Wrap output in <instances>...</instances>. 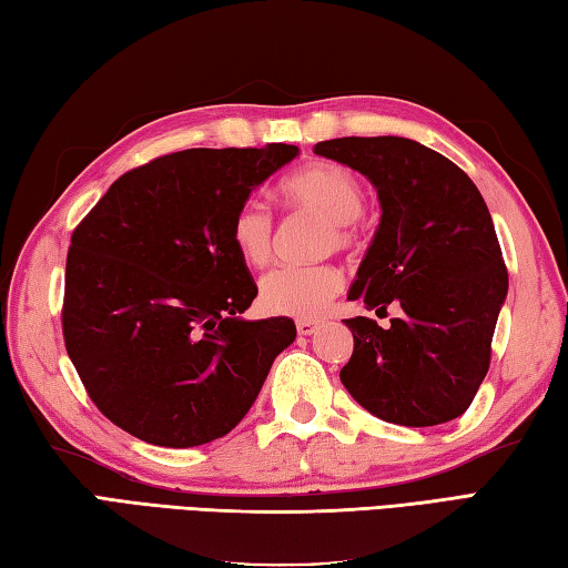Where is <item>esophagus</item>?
Here are the masks:
<instances>
[{"label": "esophagus", "instance_id": "1", "mask_svg": "<svg viewBox=\"0 0 568 568\" xmlns=\"http://www.w3.org/2000/svg\"><path fill=\"white\" fill-rule=\"evenodd\" d=\"M316 328H318V321L316 318H296L298 336H312Z\"/></svg>", "mask_w": 568, "mask_h": 568}]
</instances>
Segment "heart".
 <instances>
[{
	"mask_svg": "<svg viewBox=\"0 0 568 568\" xmlns=\"http://www.w3.org/2000/svg\"><path fill=\"white\" fill-rule=\"evenodd\" d=\"M280 197L292 212H308L328 222L324 247L351 250L358 242V217L366 207L361 178L338 163H312L282 180ZM230 240L240 260L264 266L274 254V220L260 200L247 197L234 210ZM346 280L336 264H284L260 280V304L276 316H318Z\"/></svg>",
	"mask_w": 568,
	"mask_h": 568,
	"instance_id": "1",
	"label": "heart"
}]
</instances>
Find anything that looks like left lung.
I'll return each instance as SVG.
<instances>
[{
	"mask_svg": "<svg viewBox=\"0 0 568 568\" xmlns=\"http://www.w3.org/2000/svg\"><path fill=\"white\" fill-rule=\"evenodd\" d=\"M314 151L366 175L383 217L348 298L400 308L388 328L346 318L341 383L385 423L427 427L463 415L491 361L509 276L489 210L465 170L410 138H334Z\"/></svg>",
	"mask_w": 568,
	"mask_h": 568,
	"instance_id": "1",
	"label": "left lung"
}]
</instances>
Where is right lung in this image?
Segmentation results:
<instances>
[{"label": "right lung", "instance_id": "obj_1", "mask_svg": "<svg viewBox=\"0 0 568 568\" xmlns=\"http://www.w3.org/2000/svg\"><path fill=\"white\" fill-rule=\"evenodd\" d=\"M296 145L190 148L128 170L71 234L61 328L113 425L195 447L237 425L292 344V318L242 321L256 284L230 240L252 187Z\"/></svg>", "mask_w": 568, "mask_h": 568}]
</instances>
